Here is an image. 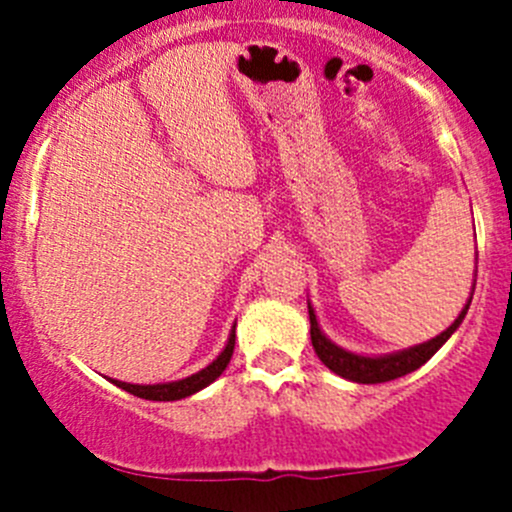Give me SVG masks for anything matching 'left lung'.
<instances>
[{"mask_svg": "<svg viewBox=\"0 0 512 512\" xmlns=\"http://www.w3.org/2000/svg\"><path fill=\"white\" fill-rule=\"evenodd\" d=\"M468 304L463 307V312L458 314L456 322H453L446 332L438 334L436 339H431V342L426 344H418V347L406 349V352L386 354V356H359V354L339 349L337 344H332L327 337H324L322 329H319L317 324V317H314V309L309 307V324H312L309 334H312V347L319 359L324 361V366H329L334 374L344 376V379L349 381H356V384H384V381L399 379V376L411 374V371H416L418 366L426 364V361L448 342V337L456 332L458 324H461L463 317H466Z\"/></svg>", "mask_w": 512, "mask_h": 512, "instance_id": "8db88e82", "label": "left lung"}]
</instances>
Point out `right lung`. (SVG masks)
I'll use <instances>...</instances> for the list:
<instances>
[{
	"label": "right lung",
	"instance_id": "obj_1",
	"mask_svg": "<svg viewBox=\"0 0 512 512\" xmlns=\"http://www.w3.org/2000/svg\"><path fill=\"white\" fill-rule=\"evenodd\" d=\"M232 349H235V329H232L230 339H227V347L223 349V354L213 361L210 366H205L203 371L198 374L188 376V379L180 381H170V384H153V386H138V384H126V381H113L118 389L128 391V394L138 396V399H148V401H178L185 399V396L195 394V391L205 389L208 384H213L220 374L225 371V366L230 364Z\"/></svg>",
	"mask_w": 512,
	"mask_h": 512
}]
</instances>
